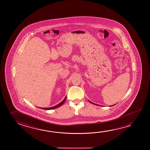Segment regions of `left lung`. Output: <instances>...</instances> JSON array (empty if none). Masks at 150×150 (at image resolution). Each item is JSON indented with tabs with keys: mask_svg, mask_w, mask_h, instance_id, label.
Here are the masks:
<instances>
[{
	"mask_svg": "<svg viewBox=\"0 0 150 150\" xmlns=\"http://www.w3.org/2000/svg\"><path fill=\"white\" fill-rule=\"evenodd\" d=\"M89 101L91 103H93V105H97V106H100V105H97V104H96V103H92L91 101L89 100ZM114 105H112V106H114Z\"/></svg>",
	"mask_w": 150,
	"mask_h": 150,
	"instance_id": "obj_1",
	"label": "left lung"
}]
</instances>
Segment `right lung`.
<instances>
[{
  "mask_svg": "<svg viewBox=\"0 0 150 150\" xmlns=\"http://www.w3.org/2000/svg\"><path fill=\"white\" fill-rule=\"evenodd\" d=\"M66 99H67V97H65V98L64 99V100L62 101V102H61L60 103H59L58 105H57L56 106L52 107H50V108H40V107H39V108H41V109H45V110H51V109H54L58 108V107H59L60 106H62V105L64 103V102L65 101V100H66Z\"/></svg>",
  "mask_w": 150,
  "mask_h": 150,
  "instance_id": "add662e5",
  "label": "right lung"
}]
</instances>
